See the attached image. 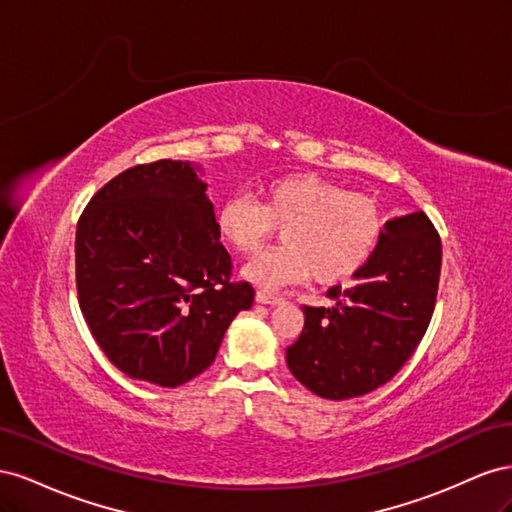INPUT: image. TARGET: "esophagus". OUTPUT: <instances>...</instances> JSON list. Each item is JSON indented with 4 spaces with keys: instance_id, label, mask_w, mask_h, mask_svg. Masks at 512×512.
Returning a JSON list of instances; mask_svg holds the SVG:
<instances>
[{
    "instance_id": "esophagus-1",
    "label": "esophagus",
    "mask_w": 512,
    "mask_h": 512,
    "mask_svg": "<svg viewBox=\"0 0 512 512\" xmlns=\"http://www.w3.org/2000/svg\"><path fill=\"white\" fill-rule=\"evenodd\" d=\"M256 301L265 303V305H275V303L282 301V297H280V294H275V292H269V290H258Z\"/></svg>"
}]
</instances>
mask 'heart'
I'll list each match as a JSON object with an SVG mask.
<instances>
[{
    "mask_svg": "<svg viewBox=\"0 0 512 512\" xmlns=\"http://www.w3.org/2000/svg\"><path fill=\"white\" fill-rule=\"evenodd\" d=\"M282 228L286 245L243 269L247 280L275 290L312 275L320 286L352 280L378 252L384 215L374 198L314 173L260 183L258 203L228 196L215 213V230L232 252L252 256Z\"/></svg>",
    "mask_w": 512,
    "mask_h": 512,
    "instance_id": "obj_1",
    "label": "heart"
}]
</instances>
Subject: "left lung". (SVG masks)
Here are the masks:
<instances>
[{
  "label": "left lung",
  "mask_w": 512,
  "mask_h": 512,
  "mask_svg": "<svg viewBox=\"0 0 512 512\" xmlns=\"http://www.w3.org/2000/svg\"><path fill=\"white\" fill-rule=\"evenodd\" d=\"M442 241L423 211L386 222L378 252L333 307L303 305L305 324L286 363L324 399L361 397L404 367L429 327L438 297Z\"/></svg>",
  "instance_id": "8db88e82"
}]
</instances>
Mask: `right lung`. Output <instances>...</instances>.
I'll use <instances>...</instances> for the list:
<instances>
[{"label":"right lung","mask_w":512,"mask_h":512,"mask_svg":"<svg viewBox=\"0 0 512 512\" xmlns=\"http://www.w3.org/2000/svg\"><path fill=\"white\" fill-rule=\"evenodd\" d=\"M207 183L181 160L136 164L94 194L76 224V290L91 335L134 380L175 389L215 361L254 303L232 282Z\"/></svg>","instance_id":"obj_1"}]
</instances>
